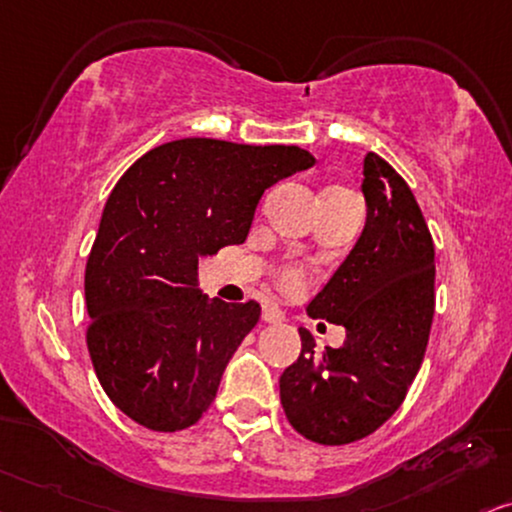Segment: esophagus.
Instances as JSON below:
<instances>
[{
	"label": "esophagus",
	"instance_id": "esophagus-1",
	"mask_svg": "<svg viewBox=\"0 0 512 512\" xmlns=\"http://www.w3.org/2000/svg\"><path fill=\"white\" fill-rule=\"evenodd\" d=\"M262 319L267 323H281L283 319H286V314H283V309L276 307V304H264Z\"/></svg>",
	"mask_w": 512,
	"mask_h": 512
}]
</instances>
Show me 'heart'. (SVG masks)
<instances>
[{
	"instance_id": "1",
	"label": "heart",
	"mask_w": 512,
	"mask_h": 512,
	"mask_svg": "<svg viewBox=\"0 0 512 512\" xmlns=\"http://www.w3.org/2000/svg\"><path fill=\"white\" fill-rule=\"evenodd\" d=\"M278 281H281L283 286L295 288L304 281V271L297 269V267H281V269H278Z\"/></svg>"
}]
</instances>
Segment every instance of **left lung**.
Returning <instances> with one entry per match:
<instances>
[{
	"label": "left lung",
	"instance_id": "left-lung-1",
	"mask_svg": "<svg viewBox=\"0 0 512 512\" xmlns=\"http://www.w3.org/2000/svg\"><path fill=\"white\" fill-rule=\"evenodd\" d=\"M364 234L309 302L312 319L347 328L342 347L302 352L281 373V406L309 442L340 446L373 435L394 416L420 371L435 314V243L404 177L368 153Z\"/></svg>",
	"mask_w": 512,
	"mask_h": 512
}]
</instances>
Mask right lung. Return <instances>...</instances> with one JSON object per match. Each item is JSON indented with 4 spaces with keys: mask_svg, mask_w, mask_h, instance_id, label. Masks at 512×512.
<instances>
[{
    "mask_svg": "<svg viewBox=\"0 0 512 512\" xmlns=\"http://www.w3.org/2000/svg\"><path fill=\"white\" fill-rule=\"evenodd\" d=\"M312 165L297 146L191 137L151 148L115 184L84 271L87 347L134 423L174 432L210 409L262 307L198 293V257L243 243L262 193Z\"/></svg>",
    "mask_w": 512,
    "mask_h": 512,
    "instance_id": "right-lung-1",
    "label": "right lung"
}]
</instances>
